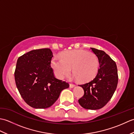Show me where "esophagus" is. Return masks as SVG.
<instances>
[{
	"mask_svg": "<svg viewBox=\"0 0 134 134\" xmlns=\"http://www.w3.org/2000/svg\"><path fill=\"white\" fill-rule=\"evenodd\" d=\"M75 86V85H74V84H70V87H71V88L74 87Z\"/></svg>",
	"mask_w": 134,
	"mask_h": 134,
	"instance_id": "esophagus-1",
	"label": "esophagus"
}]
</instances>
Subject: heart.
I'll return each mask as SVG.
<instances>
[{"label": "heart", "mask_w": 134, "mask_h": 134, "mask_svg": "<svg viewBox=\"0 0 134 134\" xmlns=\"http://www.w3.org/2000/svg\"><path fill=\"white\" fill-rule=\"evenodd\" d=\"M51 67L60 79L69 75L72 68L74 78L86 82L96 77L98 71L99 62L94 53L81 49L68 51L61 54V59L53 58Z\"/></svg>", "instance_id": "heart-1"}]
</instances>
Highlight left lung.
<instances>
[{
  "label": "left lung",
  "mask_w": 134,
  "mask_h": 134,
  "mask_svg": "<svg viewBox=\"0 0 134 134\" xmlns=\"http://www.w3.org/2000/svg\"><path fill=\"white\" fill-rule=\"evenodd\" d=\"M98 57L99 68L92 81L79 85L83 88L84 95L78 100L85 109H101L112 98L118 83V69L116 63L104 51L91 48Z\"/></svg>",
  "instance_id": "obj_1"
}]
</instances>
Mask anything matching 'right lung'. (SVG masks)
<instances>
[{
	"instance_id": "add662e5",
	"label": "right lung",
	"mask_w": 134,
	"mask_h": 134,
	"mask_svg": "<svg viewBox=\"0 0 134 134\" xmlns=\"http://www.w3.org/2000/svg\"><path fill=\"white\" fill-rule=\"evenodd\" d=\"M49 48L35 49L18 59L14 72L16 86L24 101L36 109L49 108L69 84L55 78Z\"/></svg>"
}]
</instances>
